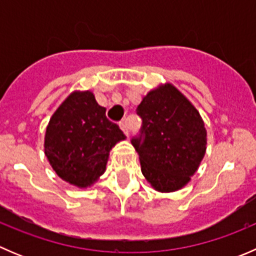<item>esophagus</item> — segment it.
Segmentation results:
<instances>
[{"mask_svg":"<svg viewBox=\"0 0 256 256\" xmlns=\"http://www.w3.org/2000/svg\"><path fill=\"white\" fill-rule=\"evenodd\" d=\"M120 128H121V130L126 134V135H128V124H126V121H124V120L120 121Z\"/></svg>","mask_w":256,"mask_h":256,"instance_id":"34e87169","label":"esophagus"}]
</instances>
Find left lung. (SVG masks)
I'll return each mask as SVG.
<instances>
[{"label": "left lung", "mask_w": 256, "mask_h": 256, "mask_svg": "<svg viewBox=\"0 0 256 256\" xmlns=\"http://www.w3.org/2000/svg\"><path fill=\"white\" fill-rule=\"evenodd\" d=\"M142 124L131 142L141 171L154 190L174 192L193 176L206 154L204 124L171 84L150 92L136 109Z\"/></svg>", "instance_id": "8db88e82"}]
</instances>
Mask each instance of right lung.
<instances>
[{"label": "right lung", "instance_id": "add662e5", "mask_svg": "<svg viewBox=\"0 0 256 256\" xmlns=\"http://www.w3.org/2000/svg\"><path fill=\"white\" fill-rule=\"evenodd\" d=\"M92 92H73L52 116L46 132V156L59 177L88 187L104 174L108 156L126 138L106 118Z\"/></svg>", "mask_w": 256, "mask_h": 256}]
</instances>
